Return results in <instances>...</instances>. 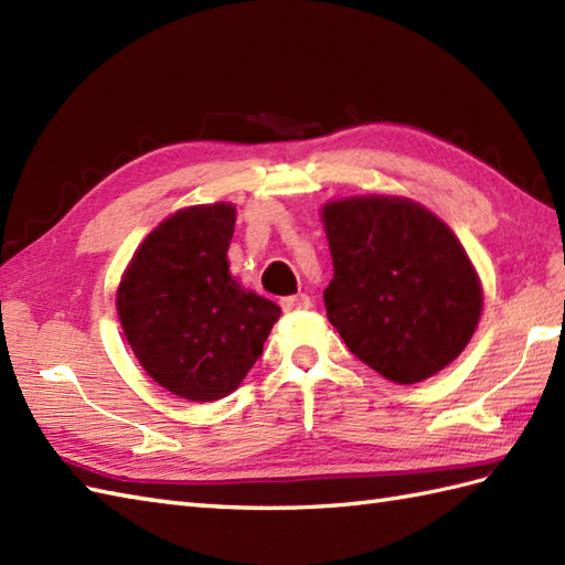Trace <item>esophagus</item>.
Returning a JSON list of instances; mask_svg holds the SVG:
<instances>
[{
    "mask_svg": "<svg viewBox=\"0 0 565 565\" xmlns=\"http://www.w3.org/2000/svg\"><path fill=\"white\" fill-rule=\"evenodd\" d=\"M281 308L286 310V313H291V310H306V308H310V298L306 294L286 296L281 301Z\"/></svg>",
    "mask_w": 565,
    "mask_h": 565,
    "instance_id": "1",
    "label": "esophagus"
}]
</instances>
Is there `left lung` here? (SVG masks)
I'll return each instance as SVG.
<instances>
[{"label":"left lung","instance_id":"obj_1","mask_svg":"<svg viewBox=\"0 0 565 565\" xmlns=\"http://www.w3.org/2000/svg\"><path fill=\"white\" fill-rule=\"evenodd\" d=\"M334 276L328 318L354 356L393 383H419L471 342L483 286L459 237L405 196H347L320 211Z\"/></svg>","mask_w":565,"mask_h":565}]
</instances>
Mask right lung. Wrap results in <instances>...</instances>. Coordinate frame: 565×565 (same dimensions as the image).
Listing matches in <instances>:
<instances>
[{
	"label": "right lung",
	"mask_w": 565,
	"mask_h": 565,
	"mask_svg": "<svg viewBox=\"0 0 565 565\" xmlns=\"http://www.w3.org/2000/svg\"><path fill=\"white\" fill-rule=\"evenodd\" d=\"M235 215L225 201L167 215L134 252L116 291L118 320L140 366L191 403L231 395L281 316L231 274Z\"/></svg>",
	"instance_id": "obj_1"
}]
</instances>
